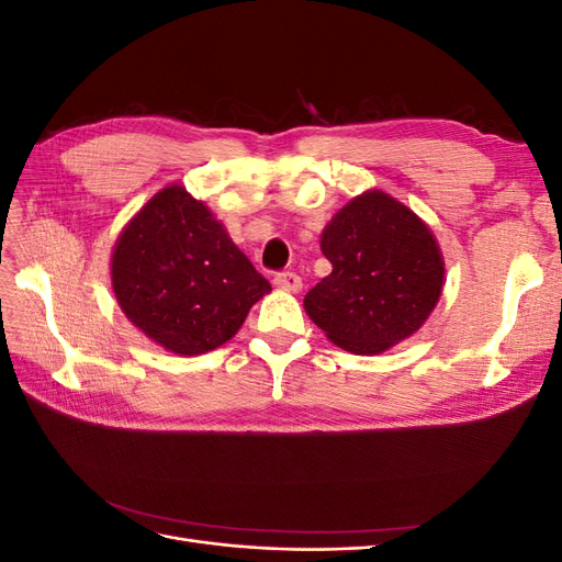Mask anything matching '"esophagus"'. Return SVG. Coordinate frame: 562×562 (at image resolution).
<instances>
[{"label":"esophagus","mask_w":562,"mask_h":562,"mask_svg":"<svg viewBox=\"0 0 562 562\" xmlns=\"http://www.w3.org/2000/svg\"><path fill=\"white\" fill-rule=\"evenodd\" d=\"M274 285L279 288V291L297 293L302 288V279L295 274V271H281V274L274 277Z\"/></svg>","instance_id":"34e87169"}]
</instances>
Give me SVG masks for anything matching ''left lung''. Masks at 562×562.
Returning <instances> with one entry per match:
<instances>
[{
	"instance_id": "8db88e82",
	"label": "left lung",
	"mask_w": 562,
	"mask_h": 562,
	"mask_svg": "<svg viewBox=\"0 0 562 562\" xmlns=\"http://www.w3.org/2000/svg\"><path fill=\"white\" fill-rule=\"evenodd\" d=\"M321 250L333 271L304 297V312L345 351L375 356L403 342L443 293L446 262L434 232L382 190L339 209Z\"/></svg>"
}]
</instances>
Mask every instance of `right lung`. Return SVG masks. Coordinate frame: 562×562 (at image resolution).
<instances>
[{
	"instance_id": "1",
	"label": "right lung",
	"mask_w": 562,
	"mask_h": 562,
	"mask_svg": "<svg viewBox=\"0 0 562 562\" xmlns=\"http://www.w3.org/2000/svg\"><path fill=\"white\" fill-rule=\"evenodd\" d=\"M110 274L133 326L180 356L225 345L271 291L206 203L182 184L164 187L128 220Z\"/></svg>"
}]
</instances>
